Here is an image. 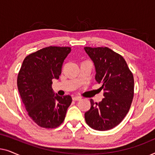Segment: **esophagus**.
I'll return each mask as SVG.
<instances>
[{
  "label": "esophagus",
  "mask_w": 155,
  "mask_h": 155,
  "mask_svg": "<svg viewBox=\"0 0 155 155\" xmlns=\"http://www.w3.org/2000/svg\"><path fill=\"white\" fill-rule=\"evenodd\" d=\"M81 99V97H78V96H75V97H73V101H79Z\"/></svg>",
  "instance_id": "obj_1"
}]
</instances>
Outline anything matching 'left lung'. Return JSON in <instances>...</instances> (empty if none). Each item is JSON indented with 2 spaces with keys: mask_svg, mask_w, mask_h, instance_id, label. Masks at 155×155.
<instances>
[{
  "mask_svg": "<svg viewBox=\"0 0 155 155\" xmlns=\"http://www.w3.org/2000/svg\"><path fill=\"white\" fill-rule=\"evenodd\" d=\"M94 63L95 80L104 90L100 102L90 99L85 112L87 124L97 130H108L118 126L128 114L134 94L133 75L125 59L107 47H84Z\"/></svg>",
  "mask_w": 155,
  "mask_h": 155,
  "instance_id": "8db88e82",
  "label": "left lung"
}]
</instances>
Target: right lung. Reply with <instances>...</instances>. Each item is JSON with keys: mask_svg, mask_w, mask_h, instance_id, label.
I'll return each mask as SVG.
<instances>
[{"mask_svg": "<svg viewBox=\"0 0 155 155\" xmlns=\"http://www.w3.org/2000/svg\"><path fill=\"white\" fill-rule=\"evenodd\" d=\"M70 47L48 46L27 56L18 76V87L28 115L38 126L54 128L65 119L72 102L70 95L60 97L52 89Z\"/></svg>", "mask_w": 155, "mask_h": 155, "instance_id": "1", "label": "right lung"}]
</instances>
